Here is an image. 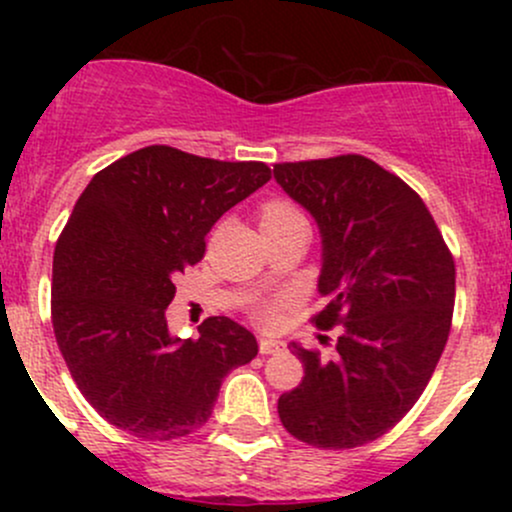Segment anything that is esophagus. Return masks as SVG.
<instances>
[{
    "instance_id": "obj_1",
    "label": "esophagus",
    "mask_w": 512,
    "mask_h": 512,
    "mask_svg": "<svg viewBox=\"0 0 512 512\" xmlns=\"http://www.w3.org/2000/svg\"><path fill=\"white\" fill-rule=\"evenodd\" d=\"M276 351H284V342L269 337L260 339V354H276Z\"/></svg>"
}]
</instances>
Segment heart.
I'll return each instance as SVG.
<instances>
[{
	"mask_svg": "<svg viewBox=\"0 0 512 512\" xmlns=\"http://www.w3.org/2000/svg\"><path fill=\"white\" fill-rule=\"evenodd\" d=\"M298 216V211L286 202H267L260 211V226H269V223H279ZM264 317H269V310H264Z\"/></svg>",
	"mask_w": 512,
	"mask_h": 512,
	"instance_id": "b5f03b06",
	"label": "heart"
}]
</instances>
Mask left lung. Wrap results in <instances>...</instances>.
<instances>
[{
  "label": "left lung",
  "instance_id": "left-lung-1",
  "mask_svg": "<svg viewBox=\"0 0 512 512\" xmlns=\"http://www.w3.org/2000/svg\"><path fill=\"white\" fill-rule=\"evenodd\" d=\"M272 173L320 231L327 305L315 325H342L330 361L291 342L305 375L279 397V419L315 448H358L385 436L431 380L450 334L455 262L421 197L366 156Z\"/></svg>",
  "mask_w": 512,
  "mask_h": 512
}]
</instances>
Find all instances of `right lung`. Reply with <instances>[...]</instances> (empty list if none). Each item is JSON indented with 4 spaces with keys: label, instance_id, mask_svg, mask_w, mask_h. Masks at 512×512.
I'll return each instance as SVG.
<instances>
[{
    "label": "right lung",
    "instance_id": "obj_1",
    "mask_svg": "<svg viewBox=\"0 0 512 512\" xmlns=\"http://www.w3.org/2000/svg\"><path fill=\"white\" fill-rule=\"evenodd\" d=\"M264 163L146 146L93 175L52 262V327L81 395L144 440L204 426L221 383L257 356L255 334L209 317L197 339L168 330L175 274L204 257L228 209L269 180Z\"/></svg>",
    "mask_w": 512,
    "mask_h": 512
}]
</instances>
